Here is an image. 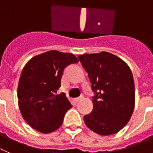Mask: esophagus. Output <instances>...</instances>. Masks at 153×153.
Masks as SVG:
<instances>
[{
	"instance_id": "34e87169",
	"label": "esophagus",
	"mask_w": 153,
	"mask_h": 153,
	"mask_svg": "<svg viewBox=\"0 0 153 153\" xmlns=\"http://www.w3.org/2000/svg\"><path fill=\"white\" fill-rule=\"evenodd\" d=\"M82 96H81V97H76V98H75V100H76V101H79V100H82Z\"/></svg>"
}]
</instances>
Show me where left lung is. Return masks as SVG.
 <instances>
[{"label": "left lung", "mask_w": 153, "mask_h": 153, "mask_svg": "<svg viewBox=\"0 0 153 153\" xmlns=\"http://www.w3.org/2000/svg\"><path fill=\"white\" fill-rule=\"evenodd\" d=\"M88 74L93 110L84 116L86 126L101 136L123 129L135 106L134 81L130 67L119 57L107 52L78 56Z\"/></svg>", "instance_id": "8db88e82"}]
</instances>
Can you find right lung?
<instances>
[{"label": "right lung", "mask_w": 153, "mask_h": 153, "mask_svg": "<svg viewBox=\"0 0 153 153\" xmlns=\"http://www.w3.org/2000/svg\"><path fill=\"white\" fill-rule=\"evenodd\" d=\"M78 62L71 53L51 50L33 57L23 68L17 89L22 117L33 129L49 133L61 126L72 105L64 93L57 94L63 71Z\"/></svg>", "instance_id": "add662e5"}]
</instances>
